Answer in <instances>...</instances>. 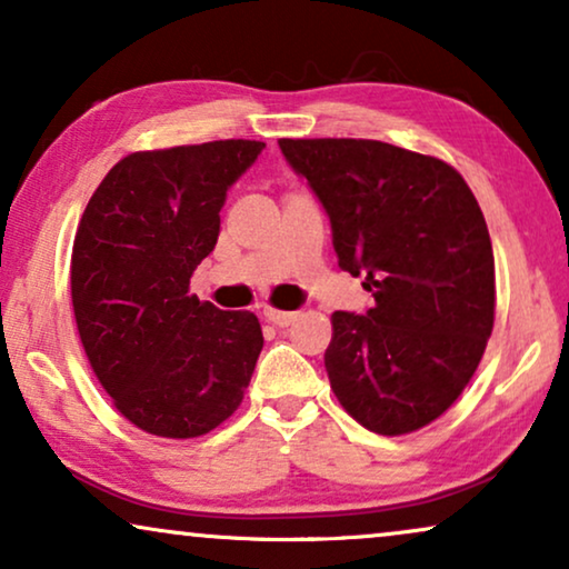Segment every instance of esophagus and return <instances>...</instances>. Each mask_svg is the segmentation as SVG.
I'll list each match as a JSON object with an SVG mask.
<instances>
[{
	"instance_id": "obj_1",
	"label": "esophagus",
	"mask_w": 569,
	"mask_h": 569,
	"mask_svg": "<svg viewBox=\"0 0 569 569\" xmlns=\"http://www.w3.org/2000/svg\"><path fill=\"white\" fill-rule=\"evenodd\" d=\"M295 316H298V313H290V310L263 308V318H267V321L274 323V326H290L295 321Z\"/></svg>"
}]
</instances>
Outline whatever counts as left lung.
<instances>
[{
	"mask_svg": "<svg viewBox=\"0 0 569 569\" xmlns=\"http://www.w3.org/2000/svg\"><path fill=\"white\" fill-rule=\"evenodd\" d=\"M329 212L339 267L376 308L337 310L323 362L365 430L409 435L453 407L495 326V253L479 201L446 160L378 139H279Z\"/></svg>",
	"mask_w": 569,
	"mask_h": 569,
	"instance_id": "obj_1",
	"label": "left lung"
}]
</instances>
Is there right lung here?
<instances>
[{
  "label": "right lung",
  "mask_w": 569,
  "mask_h": 569,
  "mask_svg": "<svg viewBox=\"0 0 569 569\" xmlns=\"http://www.w3.org/2000/svg\"><path fill=\"white\" fill-rule=\"evenodd\" d=\"M261 150L217 139L131 152L77 224L69 282L84 355L113 407L158 438L212 432L251 383L259 318L214 308L189 284L220 236L228 189Z\"/></svg>",
  "instance_id": "1"
}]
</instances>
